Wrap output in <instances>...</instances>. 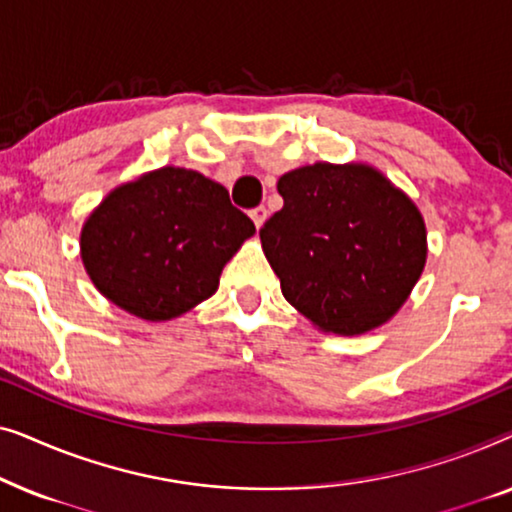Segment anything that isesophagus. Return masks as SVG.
I'll use <instances>...</instances> for the list:
<instances>
[{
  "label": "esophagus",
  "instance_id": "1",
  "mask_svg": "<svg viewBox=\"0 0 512 512\" xmlns=\"http://www.w3.org/2000/svg\"><path fill=\"white\" fill-rule=\"evenodd\" d=\"M249 216H251V221H254V226H256V228H261L263 223H265V219H268V209H265V207L261 205V207L251 209Z\"/></svg>",
  "mask_w": 512,
  "mask_h": 512
}]
</instances>
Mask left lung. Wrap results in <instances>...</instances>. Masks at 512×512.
<instances>
[{
  "label": "left lung",
  "instance_id": "1",
  "mask_svg": "<svg viewBox=\"0 0 512 512\" xmlns=\"http://www.w3.org/2000/svg\"><path fill=\"white\" fill-rule=\"evenodd\" d=\"M284 207L261 244L282 293L319 331L361 335L401 310L426 265L415 202L366 163H314L279 177Z\"/></svg>",
  "mask_w": 512,
  "mask_h": 512
}]
</instances>
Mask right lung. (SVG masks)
Listing matches in <instances>:
<instances>
[{
	"instance_id": "obj_1",
	"label": "right lung",
	"mask_w": 512,
	"mask_h": 512,
	"mask_svg": "<svg viewBox=\"0 0 512 512\" xmlns=\"http://www.w3.org/2000/svg\"><path fill=\"white\" fill-rule=\"evenodd\" d=\"M254 233L221 184L167 165L107 193L81 228V261L121 310L170 321L214 296L223 265Z\"/></svg>"
}]
</instances>
